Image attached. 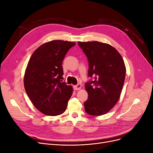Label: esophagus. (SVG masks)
Listing matches in <instances>:
<instances>
[{
    "label": "esophagus",
    "instance_id": "esophagus-1",
    "mask_svg": "<svg viewBox=\"0 0 153 153\" xmlns=\"http://www.w3.org/2000/svg\"><path fill=\"white\" fill-rule=\"evenodd\" d=\"M81 87H82V85L80 84H78L76 85H74L73 86V89H75V90L78 91V90H80L81 89Z\"/></svg>",
    "mask_w": 153,
    "mask_h": 153
}]
</instances>
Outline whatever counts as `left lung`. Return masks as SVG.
Masks as SVG:
<instances>
[{
	"label": "left lung",
	"instance_id": "left-lung-1",
	"mask_svg": "<svg viewBox=\"0 0 153 153\" xmlns=\"http://www.w3.org/2000/svg\"><path fill=\"white\" fill-rule=\"evenodd\" d=\"M89 62L88 76L93 81L85 85L88 99L85 111L91 115H101L112 109L121 94L126 66L118 51L109 44L98 41H78Z\"/></svg>",
	"mask_w": 153,
	"mask_h": 153
}]
</instances>
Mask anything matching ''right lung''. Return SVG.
<instances>
[{"label": "right lung", "mask_w": 153, "mask_h": 153, "mask_svg": "<svg viewBox=\"0 0 153 153\" xmlns=\"http://www.w3.org/2000/svg\"><path fill=\"white\" fill-rule=\"evenodd\" d=\"M75 43L53 40L37 48L25 69L24 84L32 104L47 115H61L66 110L73 87L64 79L62 61Z\"/></svg>", "instance_id": "add662e5"}]
</instances>
